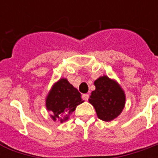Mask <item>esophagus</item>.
<instances>
[{
    "label": "esophagus",
    "instance_id": "34e87169",
    "mask_svg": "<svg viewBox=\"0 0 158 158\" xmlns=\"http://www.w3.org/2000/svg\"><path fill=\"white\" fill-rule=\"evenodd\" d=\"M81 98H82V99L85 100V101H87V100H88V98H89V95H88L87 93H86V94H82Z\"/></svg>",
    "mask_w": 158,
    "mask_h": 158
}]
</instances>
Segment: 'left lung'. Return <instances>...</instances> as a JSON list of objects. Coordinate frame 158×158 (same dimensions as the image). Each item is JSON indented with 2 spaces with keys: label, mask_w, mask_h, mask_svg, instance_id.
<instances>
[{
  "label": "left lung",
  "mask_w": 158,
  "mask_h": 158,
  "mask_svg": "<svg viewBox=\"0 0 158 158\" xmlns=\"http://www.w3.org/2000/svg\"><path fill=\"white\" fill-rule=\"evenodd\" d=\"M96 89L92 92L89 103L94 107L98 118L109 122L117 118L125 104V94L114 80L107 76L94 81Z\"/></svg>",
  "instance_id": "8db88e82"
}]
</instances>
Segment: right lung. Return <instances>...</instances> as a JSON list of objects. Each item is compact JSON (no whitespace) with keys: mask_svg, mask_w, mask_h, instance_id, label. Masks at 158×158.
<instances>
[{"mask_svg":"<svg viewBox=\"0 0 158 158\" xmlns=\"http://www.w3.org/2000/svg\"><path fill=\"white\" fill-rule=\"evenodd\" d=\"M81 93L67 79L62 78L53 85L46 98V108L52 112L53 120L63 122L75 111L77 106L83 103Z\"/></svg>","mask_w":158,"mask_h":158,"instance_id":"right-lung-1","label":"right lung"}]
</instances>
